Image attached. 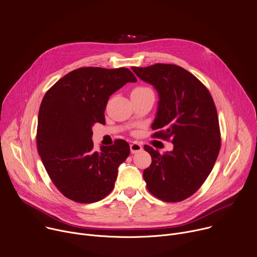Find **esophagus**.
Instances as JSON below:
<instances>
[{
    "instance_id": "obj_1",
    "label": "esophagus",
    "mask_w": 257,
    "mask_h": 257,
    "mask_svg": "<svg viewBox=\"0 0 257 257\" xmlns=\"http://www.w3.org/2000/svg\"><path fill=\"white\" fill-rule=\"evenodd\" d=\"M130 151H131L132 154H136V153H138V152L143 151V147H142L141 145H139V144H137V143H132V144L130 145Z\"/></svg>"
}]
</instances>
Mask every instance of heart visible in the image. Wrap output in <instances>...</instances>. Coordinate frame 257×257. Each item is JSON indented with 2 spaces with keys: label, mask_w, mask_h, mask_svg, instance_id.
<instances>
[{
  "label": "heart",
  "mask_w": 257,
  "mask_h": 257,
  "mask_svg": "<svg viewBox=\"0 0 257 257\" xmlns=\"http://www.w3.org/2000/svg\"><path fill=\"white\" fill-rule=\"evenodd\" d=\"M152 91V89H150L149 87L146 86H137L132 90V95H141V94H145L147 92Z\"/></svg>",
  "instance_id": "1"
}]
</instances>
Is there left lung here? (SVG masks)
<instances>
[{"label":"left lung","instance_id":"left-lung-1","mask_svg":"<svg viewBox=\"0 0 257 257\" xmlns=\"http://www.w3.org/2000/svg\"><path fill=\"white\" fill-rule=\"evenodd\" d=\"M143 81L159 93L152 125L153 137L170 141L173 151L145 150L152 164L144 171L149 192L164 202H180L195 194L211 172L221 139L217 110L208 89L193 74L176 64L132 66Z\"/></svg>","mask_w":257,"mask_h":257}]
</instances>
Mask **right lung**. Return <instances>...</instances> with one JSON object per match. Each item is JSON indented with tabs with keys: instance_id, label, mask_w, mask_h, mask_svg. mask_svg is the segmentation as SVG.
<instances>
[{
	"instance_id": "add662e5",
	"label": "right lung",
	"mask_w": 257,
	"mask_h": 257,
	"mask_svg": "<svg viewBox=\"0 0 257 257\" xmlns=\"http://www.w3.org/2000/svg\"><path fill=\"white\" fill-rule=\"evenodd\" d=\"M136 81L125 67L88 66L68 73L46 92L38 115V152L52 182L67 199L94 203L112 191L130 148L116 139L95 151L92 127L105 123L104 109L112 93Z\"/></svg>"
}]
</instances>
